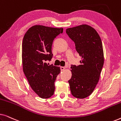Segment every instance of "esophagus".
Here are the masks:
<instances>
[{
    "instance_id": "obj_1",
    "label": "esophagus",
    "mask_w": 121,
    "mask_h": 121,
    "mask_svg": "<svg viewBox=\"0 0 121 121\" xmlns=\"http://www.w3.org/2000/svg\"><path fill=\"white\" fill-rule=\"evenodd\" d=\"M65 67H60V70H61V71H63V70H65Z\"/></svg>"
}]
</instances>
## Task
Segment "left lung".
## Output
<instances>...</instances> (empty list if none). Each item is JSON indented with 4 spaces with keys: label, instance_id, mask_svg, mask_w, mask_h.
I'll use <instances>...</instances> for the list:
<instances>
[{
    "label": "left lung",
    "instance_id": "obj_1",
    "mask_svg": "<svg viewBox=\"0 0 121 121\" xmlns=\"http://www.w3.org/2000/svg\"><path fill=\"white\" fill-rule=\"evenodd\" d=\"M66 33L82 57L80 65L70 67L72 75L68 82L71 93L76 98H86L95 89L104 65L101 39L97 31L87 25L68 28Z\"/></svg>",
    "mask_w": 121,
    "mask_h": 121
}]
</instances>
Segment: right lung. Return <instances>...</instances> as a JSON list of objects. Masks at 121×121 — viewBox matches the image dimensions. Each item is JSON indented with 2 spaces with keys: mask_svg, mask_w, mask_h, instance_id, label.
<instances>
[{
  "mask_svg": "<svg viewBox=\"0 0 121 121\" xmlns=\"http://www.w3.org/2000/svg\"><path fill=\"white\" fill-rule=\"evenodd\" d=\"M63 28L35 25L25 34L22 44L23 71L34 92L42 99L53 95L54 82L60 73V67L47 64L53 57L54 39L62 34Z\"/></svg>",
  "mask_w": 121,
  "mask_h": 121,
  "instance_id": "add662e5",
  "label": "right lung"
}]
</instances>
